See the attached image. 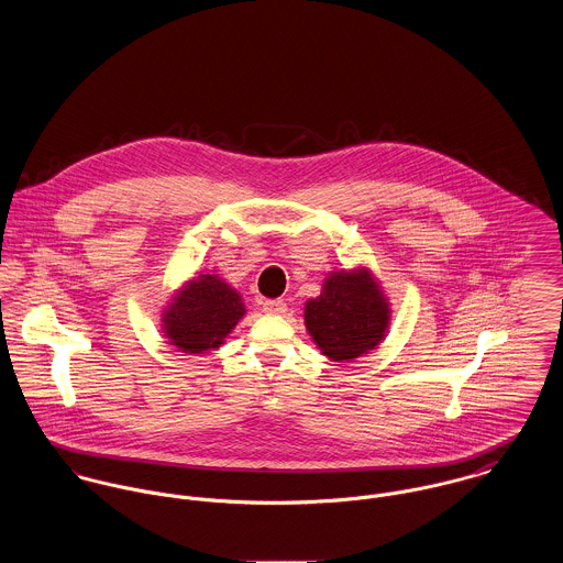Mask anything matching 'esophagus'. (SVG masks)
I'll use <instances>...</instances> for the list:
<instances>
[{
  "label": "esophagus",
  "instance_id": "34e87169",
  "mask_svg": "<svg viewBox=\"0 0 563 563\" xmlns=\"http://www.w3.org/2000/svg\"><path fill=\"white\" fill-rule=\"evenodd\" d=\"M263 311L269 312V314H280V312L287 311V305H285V300H265Z\"/></svg>",
  "mask_w": 563,
  "mask_h": 563
}]
</instances>
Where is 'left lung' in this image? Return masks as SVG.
Segmentation results:
<instances>
[{"instance_id": "8db88e82", "label": "left lung", "mask_w": 563, "mask_h": 563, "mask_svg": "<svg viewBox=\"0 0 563 563\" xmlns=\"http://www.w3.org/2000/svg\"><path fill=\"white\" fill-rule=\"evenodd\" d=\"M305 323L321 352L343 363L374 350L384 336L388 309L367 269L334 272L321 296L307 302Z\"/></svg>"}]
</instances>
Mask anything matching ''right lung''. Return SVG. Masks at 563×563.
Masks as SVG:
<instances>
[{"label":"right lung","instance_id":"add662e5","mask_svg":"<svg viewBox=\"0 0 563 563\" xmlns=\"http://www.w3.org/2000/svg\"><path fill=\"white\" fill-rule=\"evenodd\" d=\"M242 314V298L218 276L205 274L164 314L166 336L188 354H202L218 347Z\"/></svg>","mask_w":563,"mask_h":563}]
</instances>
